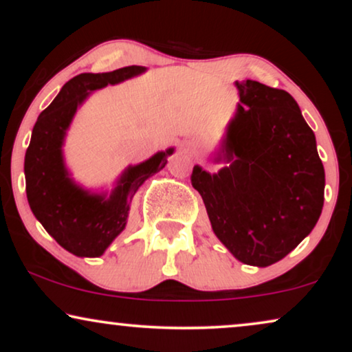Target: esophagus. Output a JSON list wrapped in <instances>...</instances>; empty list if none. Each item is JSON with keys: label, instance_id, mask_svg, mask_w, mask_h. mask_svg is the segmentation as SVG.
Segmentation results:
<instances>
[{"label": "esophagus", "instance_id": "1", "mask_svg": "<svg viewBox=\"0 0 352 352\" xmlns=\"http://www.w3.org/2000/svg\"><path fill=\"white\" fill-rule=\"evenodd\" d=\"M184 144H186L187 151H189L190 153H195L197 148H199V141H197L195 138H187L186 141H184Z\"/></svg>", "mask_w": 352, "mask_h": 352}]
</instances>
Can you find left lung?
<instances>
[{
  "label": "left lung",
  "mask_w": 352,
  "mask_h": 352,
  "mask_svg": "<svg viewBox=\"0 0 352 352\" xmlns=\"http://www.w3.org/2000/svg\"><path fill=\"white\" fill-rule=\"evenodd\" d=\"M237 115L223 142L229 166L210 175L194 166L216 237L239 261L266 267L314 229L324 206L325 171L316 136L287 91L235 83Z\"/></svg>",
  "instance_id": "8db88e82"
}]
</instances>
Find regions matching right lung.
Segmentation results:
<instances>
[{
	"mask_svg": "<svg viewBox=\"0 0 352 352\" xmlns=\"http://www.w3.org/2000/svg\"><path fill=\"white\" fill-rule=\"evenodd\" d=\"M146 70L131 65L109 74H80L62 86L43 110L25 152L28 205L46 232L76 256H100L126 226L129 201L144 181L166 165L173 148L158 152L141 165L129 166L109 199L91 195L69 177L62 160V142L78 105L89 91L115 85Z\"/></svg>",
	"mask_w": 352,
	"mask_h": 352,
	"instance_id": "1",
	"label": "right lung"
}]
</instances>
